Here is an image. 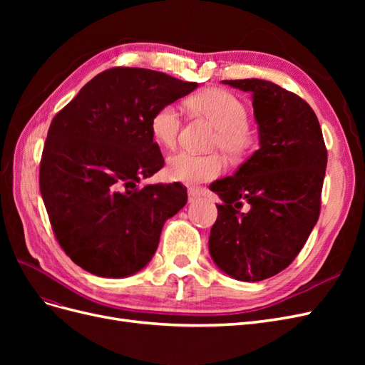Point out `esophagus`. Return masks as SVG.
<instances>
[{
  "label": "esophagus",
  "instance_id": "1",
  "mask_svg": "<svg viewBox=\"0 0 365 365\" xmlns=\"http://www.w3.org/2000/svg\"><path fill=\"white\" fill-rule=\"evenodd\" d=\"M201 192L197 189H189V202H196L197 200H201Z\"/></svg>",
  "mask_w": 365,
  "mask_h": 365
}]
</instances>
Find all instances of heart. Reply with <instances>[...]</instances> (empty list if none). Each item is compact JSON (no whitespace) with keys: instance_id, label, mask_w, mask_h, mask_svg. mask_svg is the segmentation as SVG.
I'll use <instances>...</instances> for the list:
<instances>
[{"instance_id":"heart-1","label":"heart","mask_w":365,"mask_h":365,"mask_svg":"<svg viewBox=\"0 0 365 365\" xmlns=\"http://www.w3.org/2000/svg\"><path fill=\"white\" fill-rule=\"evenodd\" d=\"M185 105L217 126L213 146L225 155L239 161L252 150L256 134L248 125V108L240 98L224 88H208L187 98ZM182 117L172 103L160 106L150 118V132L161 146L173 149L178 143ZM225 170V161L219 153L178 152L172 155L165 168V175L172 181L200 184L216 180Z\"/></svg>"}]
</instances>
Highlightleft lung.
<instances>
[{"label": "left lung", "instance_id": "obj_1", "mask_svg": "<svg viewBox=\"0 0 365 365\" xmlns=\"http://www.w3.org/2000/svg\"><path fill=\"white\" fill-rule=\"evenodd\" d=\"M222 82L252 93L260 149L233 176L210 185L224 204H216L208 248L233 279L260 282L288 268L315 227L327 149L300 96L260 79Z\"/></svg>", "mask_w": 365, "mask_h": 365}]
</instances>
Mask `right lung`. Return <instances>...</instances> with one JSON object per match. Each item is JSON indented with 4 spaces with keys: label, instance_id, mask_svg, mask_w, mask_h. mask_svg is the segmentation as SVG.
<instances>
[{
    "label": "right lung",
    "instance_id": "1",
    "mask_svg": "<svg viewBox=\"0 0 365 365\" xmlns=\"http://www.w3.org/2000/svg\"><path fill=\"white\" fill-rule=\"evenodd\" d=\"M197 86L146 68L114 67L54 115L39 189L54 237L81 268L120 279L145 268L165 219L187 202L180 184L140 187L163 169L150 118Z\"/></svg>",
    "mask_w": 365,
    "mask_h": 365
}]
</instances>
